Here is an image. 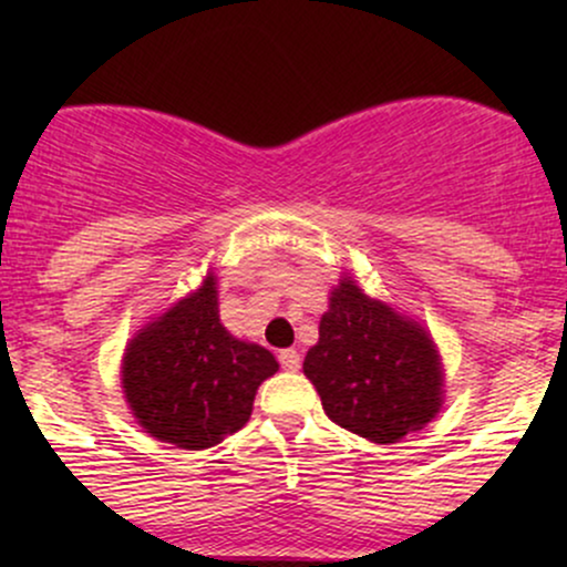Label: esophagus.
<instances>
[{
	"instance_id": "esophagus-1",
	"label": "esophagus",
	"mask_w": 567,
	"mask_h": 567,
	"mask_svg": "<svg viewBox=\"0 0 567 567\" xmlns=\"http://www.w3.org/2000/svg\"><path fill=\"white\" fill-rule=\"evenodd\" d=\"M279 364H282V370H288V373H296V370L301 368L299 351H293V348H285V351H279Z\"/></svg>"
}]
</instances>
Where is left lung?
Listing matches in <instances>:
<instances>
[{"mask_svg": "<svg viewBox=\"0 0 567 567\" xmlns=\"http://www.w3.org/2000/svg\"><path fill=\"white\" fill-rule=\"evenodd\" d=\"M305 375L331 422L375 444L420 431L442 405V370L425 331L351 279L331 293Z\"/></svg>", "mask_w": 567, "mask_h": 567, "instance_id": "1", "label": "left lung"}]
</instances>
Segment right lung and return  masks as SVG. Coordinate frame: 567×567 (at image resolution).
<instances>
[{
	"mask_svg": "<svg viewBox=\"0 0 567 567\" xmlns=\"http://www.w3.org/2000/svg\"><path fill=\"white\" fill-rule=\"evenodd\" d=\"M277 368L271 351L236 340L219 323L216 282L208 277L131 340L123 390L151 436L205 450L247 425L257 386Z\"/></svg>",
	"mask_w": 567,
	"mask_h": 567,
	"instance_id": "right-lung-1",
	"label": "right lung"
}]
</instances>
